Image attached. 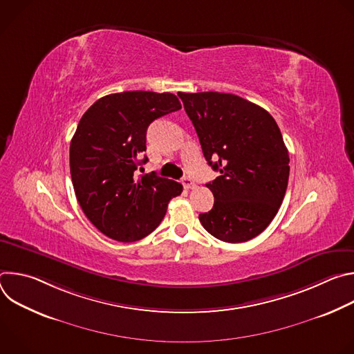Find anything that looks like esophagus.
<instances>
[{
  "label": "esophagus",
  "mask_w": 354,
  "mask_h": 354,
  "mask_svg": "<svg viewBox=\"0 0 354 354\" xmlns=\"http://www.w3.org/2000/svg\"><path fill=\"white\" fill-rule=\"evenodd\" d=\"M182 185L185 186V189H193V187H196V183H194V180H193L190 176H185V178L182 179Z\"/></svg>",
  "instance_id": "34e87169"
}]
</instances>
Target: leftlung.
Segmentation results:
<instances>
[{
	"instance_id": "obj_1",
	"label": "left lung",
	"mask_w": 354,
	"mask_h": 354,
	"mask_svg": "<svg viewBox=\"0 0 354 354\" xmlns=\"http://www.w3.org/2000/svg\"><path fill=\"white\" fill-rule=\"evenodd\" d=\"M203 156L220 172L206 186L214 206L198 214L220 241L258 236L277 214L286 194L290 158L276 120L249 100L221 92H179Z\"/></svg>"
}]
</instances>
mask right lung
I'll use <instances>...</instances> for the list:
<instances>
[{
	"label": "right lung",
	"instance_id": "right-lung-1",
	"mask_svg": "<svg viewBox=\"0 0 354 354\" xmlns=\"http://www.w3.org/2000/svg\"><path fill=\"white\" fill-rule=\"evenodd\" d=\"M182 108L169 92L106 95L82 115L70 144V172L86 218L106 236L134 242L153 232L183 186L156 172L138 178L148 160L145 136L156 119Z\"/></svg>",
	"mask_w": 354,
	"mask_h": 354
}]
</instances>
